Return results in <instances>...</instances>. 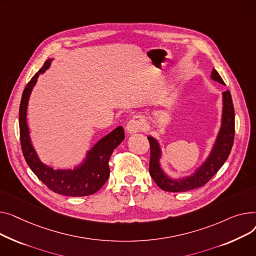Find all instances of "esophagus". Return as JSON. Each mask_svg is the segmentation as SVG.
I'll return each mask as SVG.
<instances>
[{"mask_svg":"<svg viewBox=\"0 0 256 256\" xmlns=\"http://www.w3.org/2000/svg\"><path fill=\"white\" fill-rule=\"evenodd\" d=\"M146 127V118L142 116H133L127 124V131L129 133H136L144 130Z\"/></svg>","mask_w":256,"mask_h":256,"instance_id":"esophagus-1","label":"esophagus"}]
</instances>
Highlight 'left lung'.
<instances>
[{"instance_id":"8db88e82","label":"left lung","mask_w":256,"mask_h":256,"mask_svg":"<svg viewBox=\"0 0 256 256\" xmlns=\"http://www.w3.org/2000/svg\"><path fill=\"white\" fill-rule=\"evenodd\" d=\"M211 78L224 84L223 80L221 78L219 73L215 70V68L212 70ZM222 96L223 108L221 127L217 135L216 142L206 161L194 172L193 174L178 180L172 178L165 174L160 166V144L156 138L148 136L150 148H151L148 172L155 183L162 190L168 192H185L200 188L206 185L217 174L224 162L228 158L234 138V110L230 92L225 91L222 93Z\"/></svg>"}]
</instances>
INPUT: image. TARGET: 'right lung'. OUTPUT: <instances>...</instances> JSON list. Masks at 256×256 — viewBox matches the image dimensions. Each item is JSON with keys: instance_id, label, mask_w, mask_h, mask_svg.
I'll list each match as a JSON object with an SVG mask.
<instances>
[{"instance_id": "add662e5", "label": "right lung", "mask_w": 256, "mask_h": 256, "mask_svg": "<svg viewBox=\"0 0 256 256\" xmlns=\"http://www.w3.org/2000/svg\"><path fill=\"white\" fill-rule=\"evenodd\" d=\"M52 58L34 75L26 86L20 105V133L24 157L32 172L52 191L66 196H88L97 192L110 176L108 161L114 150L125 138L123 127L118 126L101 138L88 151L84 162L73 170H54L42 163L30 138L26 124V108L30 95L40 74L50 66Z\"/></svg>"}]
</instances>
